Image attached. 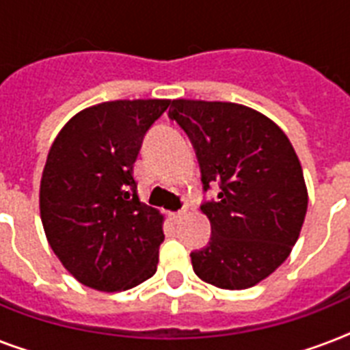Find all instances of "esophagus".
<instances>
[{"mask_svg":"<svg viewBox=\"0 0 350 350\" xmlns=\"http://www.w3.org/2000/svg\"><path fill=\"white\" fill-rule=\"evenodd\" d=\"M169 216H170V219L174 221V224H178V221H180V219L185 216V211H180V213H170Z\"/></svg>","mask_w":350,"mask_h":350,"instance_id":"obj_1","label":"esophagus"}]
</instances>
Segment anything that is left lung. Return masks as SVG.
Wrapping results in <instances>:
<instances>
[{
    "instance_id": "8db88e82",
    "label": "left lung",
    "mask_w": 350,
    "mask_h": 350,
    "mask_svg": "<svg viewBox=\"0 0 350 350\" xmlns=\"http://www.w3.org/2000/svg\"><path fill=\"white\" fill-rule=\"evenodd\" d=\"M169 118L191 137L203 191L219 185L202 205L213 234L191 252L192 269L214 287H254L287 260L307 214L293 145L274 121L229 101L172 100Z\"/></svg>"
}]
</instances>
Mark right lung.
I'll return each instance as SVG.
<instances>
[{"label":"right lung","instance_id":"add662e5","mask_svg":"<svg viewBox=\"0 0 350 350\" xmlns=\"http://www.w3.org/2000/svg\"><path fill=\"white\" fill-rule=\"evenodd\" d=\"M169 100H116L65 123L46 156L40 214L57 260L79 283L126 291L154 276L163 214L139 202L134 180L143 136Z\"/></svg>","mask_w":350,"mask_h":350}]
</instances>
